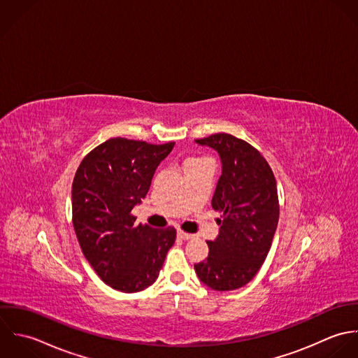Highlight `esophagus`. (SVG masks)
<instances>
[{"instance_id": "esophagus-1", "label": "esophagus", "mask_w": 358, "mask_h": 358, "mask_svg": "<svg viewBox=\"0 0 358 358\" xmlns=\"http://www.w3.org/2000/svg\"><path fill=\"white\" fill-rule=\"evenodd\" d=\"M177 235H178V238H181V239H184V241H188V239H192V238H194L192 234L184 232V231H181V229L177 232Z\"/></svg>"}]
</instances>
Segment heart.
Wrapping results in <instances>:
<instances>
[{
    "label": "heart",
    "mask_w": 358,
    "mask_h": 358,
    "mask_svg": "<svg viewBox=\"0 0 358 358\" xmlns=\"http://www.w3.org/2000/svg\"><path fill=\"white\" fill-rule=\"evenodd\" d=\"M189 160H194V159H189Z\"/></svg>",
    "instance_id": "heart-1"
}]
</instances>
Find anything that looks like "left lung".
Masks as SVG:
<instances>
[{"label":"left lung","instance_id":"obj_1","mask_svg":"<svg viewBox=\"0 0 358 358\" xmlns=\"http://www.w3.org/2000/svg\"><path fill=\"white\" fill-rule=\"evenodd\" d=\"M215 149L222 171L212 208L222 213L220 232L209 241V256L195 264L205 285L234 290L246 285L264 263L280 218L274 173L250 143L227 133L196 140Z\"/></svg>","mask_w":358,"mask_h":358}]
</instances>
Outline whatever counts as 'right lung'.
<instances>
[{"instance_id": "1", "label": "right lung", "mask_w": 358, "mask_h": 358, "mask_svg": "<svg viewBox=\"0 0 358 358\" xmlns=\"http://www.w3.org/2000/svg\"><path fill=\"white\" fill-rule=\"evenodd\" d=\"M173 146L110 138L94 148L76 171L72 220L77 241L98 277L116 290L134 293L152 285L176 241L174 227L137 225L131 215Z\"/></svg>"}]
</instances>
